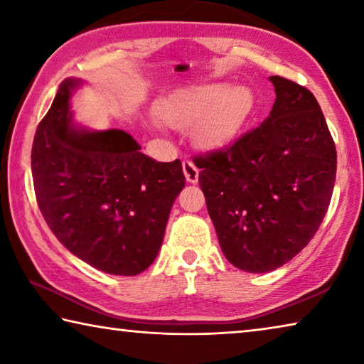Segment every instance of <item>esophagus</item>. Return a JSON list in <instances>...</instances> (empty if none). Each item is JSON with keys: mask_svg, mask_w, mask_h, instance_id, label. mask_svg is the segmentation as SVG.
Returning a JSON list of instances; mask_svg holds the SVG:
<instances>
[{"mask_svg": "<svg viewBox=\"0 0 364 364\" xmlns=\"http://www.w3.org/2000/svg\"><path fill=\"white\" fill-rule=\"evenodd\" d=\"M183 173L186 176V181L191 184H196L199 181V168L196 167V164L193 160H183Z\"/></svg>", "mask_w": 364, "mask_h": 364, "instance_id": "obj_1", "label": "esophagus"}]
</instances>
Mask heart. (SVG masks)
Instances as JSON below:
<instances>
[{
  "label": "heart",
  "instance_id": "b5f03b06",
  "mask_svg": "<svg viewBox=\"0 0 364 364\" xmlns=\"http://www.w3.org/2000/svg\"><path fill=\"white\" fill-rule=\"evenodd\" d=\"M255 109L257 96L250 86L215 82L165 97L157 115L175 130L193 128V139L200 149L221 151L239 138Z\"/></svg>",
  "mask_w": 364,
  "mask_h": 364
}]
</instances>
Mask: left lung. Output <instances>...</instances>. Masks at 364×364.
I'll return each mask as SVG.
<instances>
[{
  "instance_id": "left-lung-1",
  "label": "left lung",
  "mask_w": 364,
  "mask_h": 364,
  "mask_svg": "<svg viewBox=\"0 0 364 364\" xmlns=\"http://www.w3.org/2000/svg\"><path fill=\"white\" fill-rule=\"evenodd\" d=\"M269 82L276 101L262 125L196 160L221 252L247 273L279 268L311 241L336 183V144L315 96Z\"/></svg>"
}]
</instances>
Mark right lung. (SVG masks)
I'll return each instance as SVG.
<instances>
[{"instance_id":"obj_1","label":"right lung","mask_w":364,"mask_h":364,"mask_svg":"<svg viewBox=\"0 0 364 364\" xmlns=\"http://www.w3.org/2000/svg\"><path fill=\"white\" fill-rule=\"evenodd\" d=\"M67 78L36 128L32 175L38 207L64 247L91 267L136 276L156 260L173 202L184 188L180 160L156 162L132 134L77 123Z\"/></svg>"}]
</instances>
